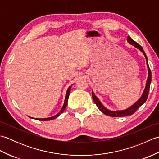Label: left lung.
<instances>
[{
	"instance_id": "obj_1",
	"label": "left lung",
	"mask_w": 159,
	"mask_h": 159,
	"mask_svg": "<svg viewBox=\"0 0 159 159\" xmlns=\"http://www.w3.org/2000/svg\"><path fill=\"white\" fill-rule=\"evenodd\" d=\"M127 42L130 43V44L134 46L135 48L137 49H139L140 51L142 52L143 53V55L145 56V58L146 59V63H147V66H148V79L146 81V87H145L143 93L142 94V96L140 97V98L138 100L137 102L133 104V105L130 107L128 109H125V110H121V111H110L109 109H107L106 107H104L102 104L100 102V101L99 99L98 98L97 96L94 94L93 92L92 91V98L93 100L94 101V102L97 105V107H98L99 110L102 112L104 114L107 115L108 116H111V117H124V116H131L133 115L135 111L139 109V108L143 104L146 102V101L148 98V93H149V90H150V83H151V80H152V74H151V71L149 67V66H148V58L147 56L145 53L144 50L143 49L142 47H141L139 43H137L136 42H134L133 39H132L129 36H128L127 38Z\"/></svg>"
}]
</instances>
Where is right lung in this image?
<instances>
[{
    "label": "right lung",
    "mask_w": 159,
    "mask_h": 159,
    "mask_svg": "<svg viewBox=\"0 0 159 159\" xmlns=\"http://www.w3.org/2000/svg\"><path fill=\"white\" fill-rule=\"evenodd\" d=\"M71 87H72V86L69 87V88L67 89V90L66 95V98H65V101H64L63 106V107H62L61 110L58 113H57V115H55V116H52V117H50L40 118V119H38V118H36V120H40V121H48V120H52L55 119V118H57V117L59 116L63 112L64 110H65V109L66 108V106H67V100H68V98H69V96H70V90H71Z\"/></svg>",
    "instance_id": "add662e5"
}]
</instances>
